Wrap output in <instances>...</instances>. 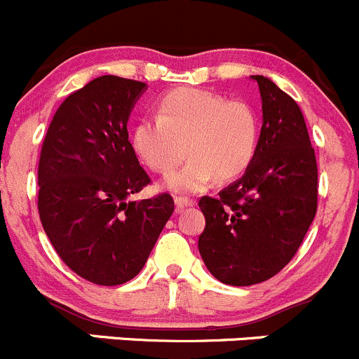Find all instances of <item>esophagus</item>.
Returning a JSON list of instances; mask_svg holds the SVG:
<instances>
[{
    "label": "esophagus",
    "mask_w": 359,
    "mask_h": 359,
    "mask_svg": "<svg viewBox=\"0 0 359 359\" xmlns=\"http://www.w3.org/2000/svg\"><path fill=\"white\" fill-rule=\"evenodd\" d=\"M194 200H191V198H184V196H175V206H177V210H182V208H186V206H193L194 205Z\"/></svg>",
    "instance_id": "obj_1"
}]
</instances>
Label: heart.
I'll list each match as a JSON object with an SVG mask.
<instances>
[{
  "label": "heart",
  "instance_id": "obj_1",
  "mask_svg": "<svg viewBox=\"0 0 359 359\" xmlns=\"http://www.w3.org/2000/svg\"><path fill=\"white\" fill-rule=\"evenodd\" d=\"M259 137V119L245 100H226L200 88H177L158 102V116H142L132 128V146L139 158L173 191H198L210 179L229 180L252 161ZM184 147L182 148V146Z\"/></svg>",
  "mask_w": 359,
  "mask_h": 359
}]
</instances>
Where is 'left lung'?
Segmentation results:
<instances>
[{"instance_id":"left-lung-1","label":"left lung","mask_w":359,"mask_h":359,"mask_svg":"<svg viewBox=\"0 0 359 359\" xmlns=\"http://www.w3.org/2000/svg\"><path fill=\"white\" fill-rule=\"evenodd\" d=\"M262 128L245 175L217 198L203 196L201 259L219 281L262 283L293 259L316 215L318 166L300 107L269 78L252 76Z\"/></svg>"}]
</instances>
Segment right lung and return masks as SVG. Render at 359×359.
I'll use <instances>...</instances> for the list:
<instances>
[{"label": "right lung", "mask_w": 359, "mask_h": 359, "mask_svg": "<svg viewBox=\"0 0 359 359\" xmlns=\"http://www.w3.org/2000/svg\"><path fill=\"white\" fill-rule=\"evenodd\" d=\"M146 83L100 76L53 116L38 166L43 229L67 267L104 287L135 278L173 213L168 193L132 201L151 182L128 140Z\"/></svg>", "instance_id": "right-lung-1"}]
</instances>
